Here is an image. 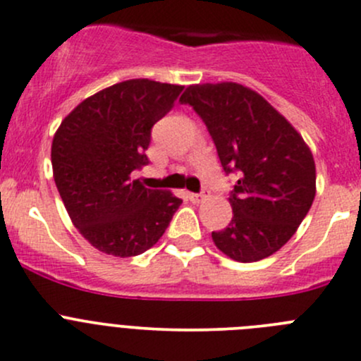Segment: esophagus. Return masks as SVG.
Here are the masks:
<instances>
[{"label": "esophagus", "mask_w": 361, "mask_h": 361, "mask_svg": "<svg viewBox=\"0 0 361 361\" xmlns=\"http://www.w3.org/2000/svg\"><path fill=\"white\" fill-rule=\"evenodd\" d=\"M187 197H188V200L193 204H199L204 200V193H188Z\"/></svg>", "instance_id": "obj_1"}]
</instances>
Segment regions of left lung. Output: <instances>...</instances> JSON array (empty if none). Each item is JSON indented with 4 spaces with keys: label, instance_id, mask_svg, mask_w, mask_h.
I'll return each mask as SVG.
<instances>
[{
    "label": "left lung",
    "instance_id": "8db88e82",
    "mask_svg": "<svg viewBox=\"0 0 361 361\" xmlns=\"http://www.w3.org/2000/svg\"><path fill=\"white\" fill-rule=\"evenodd\" d=\"M181 104L204 121L226 174L238 176L233 218L212 231L216 247L240 263L264 259L295 233L314 199L313 155L289 121L237 82L193 85Z\"/></svg>",
    "mask_w": 361,
    "mask_h": 361
}]
</instances>
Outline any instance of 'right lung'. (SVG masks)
<instances>
[{
    "mask_svg": "<svg viewBox=\"0 0 361 361\" xmlns=\"http://www.w3.org/2000/svg\"><path fill=\"white\" fill-rule=\"evenodd\" d=\"M183 86L130 79L86 98L51 143L55 185L74 226L93 247L138 256L162 237L181 199L145 188L133 171L149 164L152 128Z\"/></svg>",
    "mask_w": 361,
    "mask_h": 361,
    "instance_id": "obj_1",
    "label": "right lung"
}]
</instances>
